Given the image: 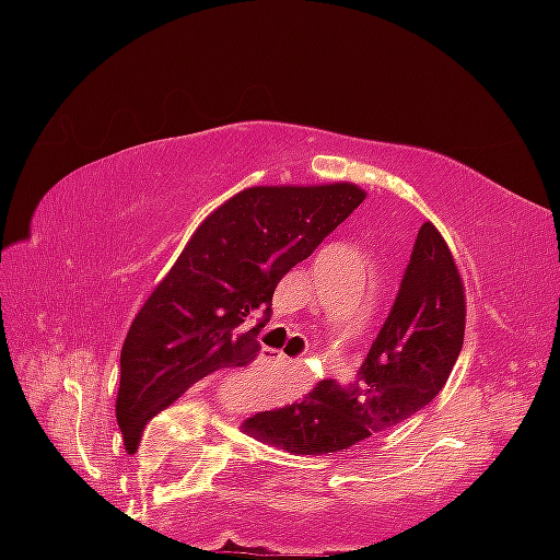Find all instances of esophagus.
Listing matches in <instances>:
<instances>
[{"mask_svg": "<svg viewBox=\"0 0 560 560\" xmlns=\"http://www.w3.org/2000/svg\"><path fill=\"white\" fill-rule=\"evenodd\" d=\"M260 361L266 363V365H287L289 358L284 355V352L271 350V347H262V350H260Z\"/></svg>", "mask_w": 560, "mask_h": 560, "instance_id": "obj_1", "label": "esophagus"}]
</instances>
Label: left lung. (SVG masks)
Returning a JSON list of instances; mask_svg holds the SVG:
<instances>
[{
  "label": "left lung",
  "mask_w": 560,
  "mask_h": 560,
  "mask_svg": "<svg viewBox=\"0 0 560 560\" xmlns=\"http://www.w3.org/2000/svg\"><path fill=\"white\" fill-rule=\"evenodd\" d=\"M466 300L445 240L423 223L387 320L350 384L320 382L300 402L262 410L244 429L300 455L339 453L387 432L445 387L464 347Z\"/></svg>",
  "instance_id": "8db88e82"
}]
</instances>
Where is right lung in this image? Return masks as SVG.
Returning a JSON list of instances; mask_svg holds the SVG:
<instances>
[{
    "mask_svg": "<svg viewBox=\"0 0 560 560\" xmlns=\"http://www.w3.org/2000/svg\"><path fill=\"white\" fill-rule=\"evenodd\" d=\"M363 197L352 184L253 186L205 218L128 329L115 405L124 436L139 442L152 416L210 371L253 361L260 324L247 329L249 318L271 311L281 276Z\"/></svg>",
    "mask_w": 560,
    "mask_h": 560,
    "instance_id": "obj_1",
    "label": "right lung"
}]
</instances>
